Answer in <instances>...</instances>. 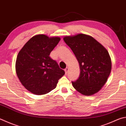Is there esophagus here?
Segmentation results:
<instances>
[{
    "label": "esophagus",
    "instance_id": "esophagus-1",
    "mask_svg": "<svg viewBox=\"0 0 126 126\" xmlns=\"http://www.w3.org/2000/svg\"><path fill=\"white\" fill-rule=\"evenodd\" d=\"M68 70H69V69H68V68H66L65 69H64V72H65V74H67V73L68 72Z\"/></svg>",
    "mask_w": 126,
    "mask_h": 126
}]
</instances>
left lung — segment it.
<instances>
[{
  "label": "left lung",
  "mask_w": 126,
  "mask_h": 126,
  "mask_svg": "<svg viewBox=\"0 0 126 126\" xmlns=\"http://www.w3.org/2000/svg\"><path fill=\"white\" fill-rule=\"evenodd\" d=\"M79 63L80 73L73 87L81 94L92 95L101 90L111 71V60L107 49L93 37L79 33L63 38Z\"/></svg>",
  "instance_id": "left-lung-1"
}]
</instances>
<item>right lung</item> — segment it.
Listing matches in <instances>:
<instances>
[{
  "mask_svg": "<svg viewBox=\"0 0 126 126\" xmlns=\"http://www.w3.org/2000/svg\"><path fill=\"white\" fill-rule=\"evenodd\" d=\"M61 40L45 35L33 36L18 53L15 68L20 82L30 92L43 95L56 88L65 74L49 54Z\"/></svg>",
  "mask_w": 126,
  "mask_h": 126,
  "instance_id": "obj_1",
  "label": "right lung"
}]
</instances>
